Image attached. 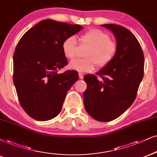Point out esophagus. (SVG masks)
<instances>
[{
    "label": "esophagus",
    "instance_id": "obj_1",
    "mask_svg": "<svg viewBox=\"0 0 157 157\" xmlns=\"http://www.w3.org/2000/svg\"><path fill=\"white\" fill-rule=\"evenodd\" d=\"M79 77H80V79H83V75L82 73H79Z\"/></svg>",
    "mask_w": 157,
    "mask_h": 157
}]
</instances>
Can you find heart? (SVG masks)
I'll return each mask as SVG.
<instances>
[{"instance_id":"b5f03b06","label":"heart","mask_w":157,"mask_h":157,"mask_svg":"<svg viewBox=\"0 0 157 157\" xmlns=\"http://www.w3.org/2000/svg\"><path fill=\"white\" fill-rule=\"evenodd\" d=\"M80 43L82 46L89 47L85 55L86 59H75L69 64L71 69L79 72H92L96 64L100 67L106 66L117 51V44L110 39L109 35L98 29H90L81 35ZM78 46L76 37H67L62 43L63 53L67 59H75Z\"/></svg>"}]
</instances>
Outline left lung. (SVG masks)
I'll use <instances>...</instances> for the list:
<instances>
[{
	"instance_id": "1",
	"label": "left lung",
	"mask_w": 157,
	"mask_h": 157,
	"mask_svg": "<svg viewBox=\"0 0 157 157\" xmlns=\"http://www.w3.org/2000/svg\"><path fill=\"white\" fill-rule=\"evenodd\" d=\"M114 33L117 51L109 64L94 75H86L87 89L83 93L85 109L100 122L117 118L131 106L144 77V56L136 36L125 27L102 25Z\"/></svg>"
}]
</instances>
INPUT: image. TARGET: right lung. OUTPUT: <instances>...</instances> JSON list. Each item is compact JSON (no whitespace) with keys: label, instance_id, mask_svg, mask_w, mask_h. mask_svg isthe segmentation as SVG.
I'll use <instances>...</instances> for the list:
<instances>
[{"label":"right lung","instance_id":"right-lung-1","mask_svg":"<svg viewBox=\"0 0 157 157\" xmlns=\"http://www.w3.org/2000/svg\"><path fill=\"white\" fill-rule=\"evenodd\" d=\"M82 29L45 19L19 40L13 57V80L20 105L32 118L47 121L61 111L67 91L79 79L75 70L57 73L68 64L62 43Z\"/></svg>","mask_w":157,"mask_h":157}]
</instances>
